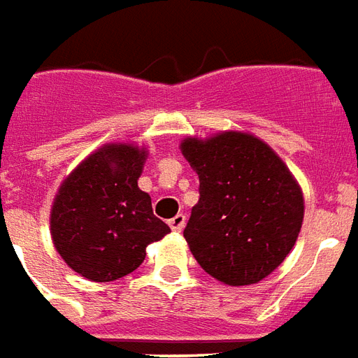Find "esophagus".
<instances>
[{
    "label": "esophagus",
    "instance_id": "34e87169",
    "mask_svg": "<svg viewBox=\"0 0 358 358\" xmlns=\"http://www.w3.org/2000/svg\"><path fill=\"white\" fill-rule=\"evenodd\" d=\"M169 226H171L172 231L180 233L184 229V226H186V216H184V214H176V216L169 222Z\"/></svg>",
    "mask_w": 358,
    "mask_h": 358
}]
</instances>
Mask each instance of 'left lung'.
I'll list each match as a JSON object with an SVG mask.
<instances>
[{
    "instance_id": "obj_1",
    "label": "left lung",
    "mask_w": 358,
    "mask_h": 358,
    "mask_svg": "<svg viewBox=\"0 0 358 358\" xmlns=\"http://www.w3.org/2000/svg\"><path fill=\"white\" fill-rule=\"evenodd\" d=\"M199 176L184 229L193 258L229 287L254 285L285 262L303 222V193L285 161L250 132L180 142Z\"/></svg>"
}]
</instances>
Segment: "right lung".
Segmentation results:
<instances>
[{
  "label": "right lung",
  "mask_w": 358,
  "mask_h": 358,
  "mask_svg": "<svg viewBox=\"0 0 358 358\" xmlns=\"http://www.w3.org/2000/svg\"><path fill=\"white\" fill-rule=\"evenodd\" d=\"M145 159L144 145L104 144L58 187L51 206L52 245L85 279L110 282L132 273L144 262L145 246L171 231L138 187Z\"/></svg>",
  "instance_id": "right-lung-1"
}]
</instances>
